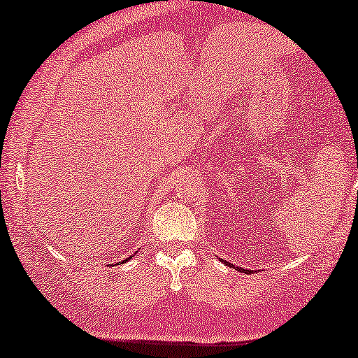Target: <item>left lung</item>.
<instances>
[{"mask_svg": "<svg viewBox=\"0 0 358 358\" xmlns=\"http://www.w3.org/2000/svg\"><path fill=\"white\" fill-rule=\"evenodd\" d=\"M222 262H224L227 264L228 267H235L233 266V264H230V262H227V260H222ZM236 271H240V272H245V274H252V271H247V268H242V267H236Z\"/></svg>", "mask_w": 358, "mask_h": 358, "instance_id": "obj_1", "label": "left lung"}]
</instances>
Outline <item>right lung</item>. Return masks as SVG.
I'll return each mask as SVG.
<instances>
[{
  "mask_svg": "<svg viewBox=\"0 0 358 358\" xmlns=\"http://www.w3.org/2000/svg\"><path fill=\"white\" fill-rule=\"evenodd\" d=\"M131 259V257H128V259H125V260H123V262H127V260H130ZM120 264V262H118ZM118 264H115V266H118Z\"/></svg>",
  "mask_w": 358,
  "mask_h": 358,
  "instance_id": "1",
  "label": "right lung"
}]
</instances>
